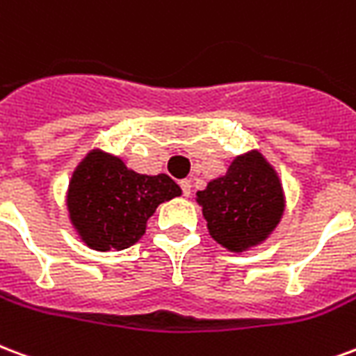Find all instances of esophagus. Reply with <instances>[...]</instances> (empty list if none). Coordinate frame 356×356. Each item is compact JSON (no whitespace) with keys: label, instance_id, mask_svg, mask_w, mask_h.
<instances>
[{"label":"esophagus","instance_id":"esophagus-1","mask_svg":"<svg viewBox=\"0 0 356 356\" xmlns=\"http://www.w3.org/2000/svg\"><path fill=\"white\" fill-rule=\"evenodd\" d=\"M180 188H181V191H184V195L186 197L191 195V184H189V180H181Z\"/></svg>","mask_w":356,"mask_h":356}]
</instances>
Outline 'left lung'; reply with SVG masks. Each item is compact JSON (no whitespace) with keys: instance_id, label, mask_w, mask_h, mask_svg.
Listing matches in <instances>:
<instances>
[{"instance_id":"left-lung-1","label":"left lung","mask_w":356,"mask_h":356,"mask_svg":"<svg viewBox=\"0 0 356 356\" xmlns=\"http://www.w3.org/2000/svg\"><path fill=\"white\" fill-rule=\"evenodd\" d=\"M210 237L232 250L243 252L264 243L281 222L284 193L275 168L260 152L233 161L225 176L197 191Z\"/></svg>"}]
</instances>
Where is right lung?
<instances>
[{"instance_id": "right-lung-1", "label": "right lung", "mask_w": 356, "mask_h": 356, "mask_svg": "<svg viewBox=\"0 0 356 356\" xmlns=\"http://www.w3.org/2000/svg\"><path fill=\"white\" fill-rule=\"evenodd\" d=\"M178 195L170 176L138 175L115 155L92 149L72 175L66 204L83 243L108 252L134 245L155 209Z\"/></svg>"}]
</instances>
